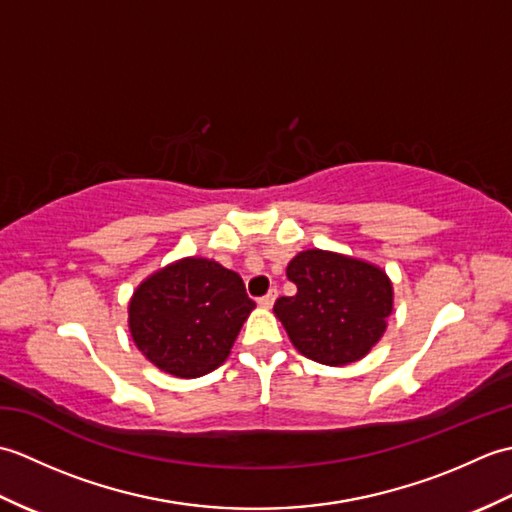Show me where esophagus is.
I'll return each instance as SVG.
<instances>
[{
  "mask_svg": "<svg viewBox=\"0 0 512 512\" xmlns=\"http://www.w3.org/2000/svg\"><path fill=\"white\" fill-rule=\"evenodd\" d=\"M275 299H277V288H270L264 297L257 299V303H259V306H262V308H273Z\"/></svg>",
  "mask_w": 512,
  "mask_h": 512,
  "instance_id": "34e87169",
  "label": "esophagus"
}]
</instances>
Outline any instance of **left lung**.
<instances>
[{
  "instance_id": "obj_1",
  "label": "left lung",
  "mask_w": 512,
  "mask_h": 512,
  "mask_svg": "<svg viewBox=\"0 0 512 512\" xmlns=\"http://www.w3.org/2000/svg\"><path fill=\"white\" fill-rule=\"evenodd\" d=\"M297 286L275 301L292 345L323 365H347L380 341L394 308V288L374 264L330 250H303L286 268Z\"/></svg>"
}]
</instances>
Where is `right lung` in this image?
I'll list each match as a JSON object with an SVG mask.
<instances>
[{"label": "right lung", "instance_id": "right-lung-1", "mask_svg": "<svg viewBox=\"0 0 512 512\" xmlns=\"http://www.w3.org/2000/svg\"><path fill=\"white\" fill-rule=\"evenodd\" d=\"M253 308L237 273L213 259L187 257L136 288L129 332L162 372L198 378L226 361Z\"/></svg>", "mask_w": 512, "mask_h": 512}]
</instances>
